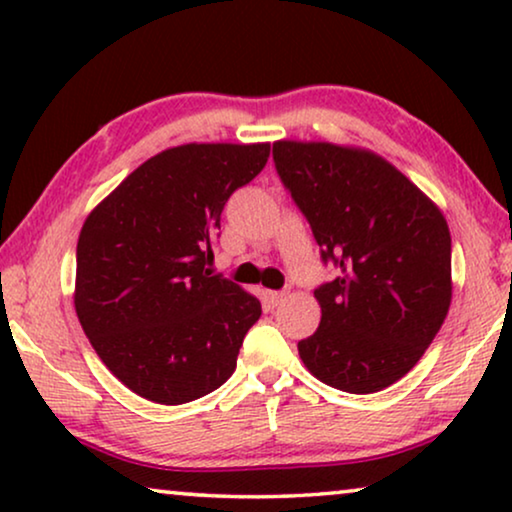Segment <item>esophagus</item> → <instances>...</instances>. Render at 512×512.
<instances>
[{"label":"esophagus","mask_w":512,"mask_h":512,"mask_svg":"<svg viewBox=\"0 0 512 512\" xmlns=\"http://www.w3.org/2000/svg\"><path fill=\"white\" fill-rule=\"evenodd\" d=\"M265 296H268V300L272 305H277V303H282V300L286 298V291H268L265 293Z\"/></svg>","instance_id":"1"}]
</instances>
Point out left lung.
Here are the masks:
<instances>
[{
	"label": "left lung",
	"instance_id": "8db88e82",
	"mask_svg": "<svg viewBox=\"0 0 512 512\" xmlns=\"http://www.w3.org/2000/svg\"><path fill=\"white\" fill-rule=\"evenodd\" d=\"M284 186L338 277L314 291L321 321L298 342L328 387L373 394L415 368L452 303L443 212L389 160L331 142L272 144Z\"/></svg>",
	"mask_w": 512,
	"mask_h": 512
}]
</instances>
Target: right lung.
<instances>
[{"instance_id": "1", "label": "right lung", "mask_w": 512, "mask_h": 512, "mask_svg": "<svg viewBox=\"0 0 512 512\" xmlns=\"http://www.w3.org/2000/svg\"><path fill=\"white\" fill-rule=\"evenodd\" d=\"M268 156V142L172 146L83 223L76 317L104 366L146 401H195L233 375L261 300L207 265L223 205Z\"/></svg>"}]
</instances>
